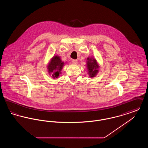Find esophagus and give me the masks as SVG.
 <instances>
[{"instance_id": "obj_1", "label": "esophagus", "mask_w": 148, "mask_h": 148, "mask_svg": "<svg viewBox=\"0 0 148 148\" xmlns=\"http://www.w3.org/2000/svg\"><path fill=\"white\" fill-rule=\"evenodd\" d=\"M72 62H73V64H77V60H76V59H73L72 60Z\"/></svg>"}]
</instances>
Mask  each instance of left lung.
I'll return each instance as SVG.
<instances>
[{
  "label": "left lung",
  "instance_id": "1",
  "mask_svg": "<svg viewBox=\"0 0 148 148\" xmlns=\"http://www.w3.org/2000/svg\"><path fill=\"white\" fill-rule=\"evenodd\" d=\"M86 68L89 76L94 77L98 73L100 66L95 58L90 56L86 59Z\"/></svg>",
  "mask_w": 148,
  "mask_h": 148
}]
</instances>
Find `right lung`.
<instances>
[{
    "mask_svg": "<svg viewBox=\"0 0 148 148\" xmlns=\"http://www.w3.org/2000/svg\"><path fill=\"white\" fill-rule=\"evenodd\" d=\"M64 64L60 56L56 55L53 56L47 65L48 72L50 76L54 79H56L61 74Z\"/></svg>",
    "mask_w": 148,
    "mask_h": 148,
    "instance_id": "1",
    "label": "right lung"
}]
</instances>
